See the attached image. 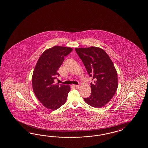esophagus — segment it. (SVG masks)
Wrapping results in <instances>:
<instances>
[{
  "instance_id": "1",
  "label": "esophagus",
  "mask_w": 148,
  "mask_h": 148,
  "mask_svg": "<svg viewBox=\"0 0 148 148\" xmlns=\"http://www.w3.org/2000/svg\"><path fill=\"white\" fill-rule=\"evenodd\" d=\"M74 88H79V85H73V86H72Z\"/></svg>"
}]
</instances>
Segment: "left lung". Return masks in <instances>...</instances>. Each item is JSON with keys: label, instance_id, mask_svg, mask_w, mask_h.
<instances>
[{"label": "left lung", "instance_id": "1", "mask_svg": "<svg viewBox=\"0 0 148 148\" xmlns=\"http://www.w3.org/2000/svg\"><path fill=\"white\" fill-rule=\"evenodd\" d=\"M94 83L90 84L91 94L84 98L95 108H101L110 101L118 87L116 70L107 53L100 47L75 48Z\"/></svg>", "mask_w": 148, "mask_h": 148}]
</instances>
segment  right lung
<instances>
[{
  "instance_id": "add662e5",
  "label": "right lung",
  "mask_w": 148,
  "mask_h": 148,
  "mask_svg": "<svg viewBox=\"0 0 148 148\" xmlns=\"http://www.w3.org/2000/svg\"><path fill=\"white\" fill-rule=\"evenodd\" d=\"M73 51L69 47L55 46L44 51L39 58L33 71V90L38 100L47 109L56 110L64 104L70 87L54 83L59 76L58 71L64 57Z\"/></svg>"
}]
</instances>
